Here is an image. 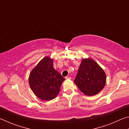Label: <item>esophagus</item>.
<instances>
[{"label":"esophagus","mask_w":129,"mask_h":129,"mask_svg":"<svg viewBox=\"0 0 129 129\" xmlns=\"http://www.w3.org/2000/svg\"><path fill=\"white\" fill-rule=\"evenodd\" d=\"M65 78H66V79H71V77H70V76H67Z\"/></svg>","instance_id":"1"}]
</instances>
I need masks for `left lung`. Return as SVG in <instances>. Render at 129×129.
Masks as SVG:
<instances>
[{
    "label": "left lung",
    "instance_id": "left-lung-1",
    "mask_svg": "<svg viewBox=\"0 0 129 129\" xmlns=\"http://www.w3.org/2000/svg\"><path fill=\"white\" fill-rule=\"evenodd\" d=\"M74 81L84 94L94 95L104 88L106 76L102 68L92 58H83Z\"/></svg>",
    "mask_w": 129,
    "mask_h": 129
}]
</instances>
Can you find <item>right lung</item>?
I'll return each instance as SVG.
<instances>
[{"label": "right lung", "instance_id": "1", "mask_svg": "<svg viewBox=\"0 0 129 129\" xmlns=\"http://www.w3.org/2000/svg\"><path fill=\"white\" fill-rule=\"evenodd\" d=\"M53 59L46 56L32 70L29 85L37 97L44 101L55 99L65 80L53 68Z\"/></svg>", "mask_w": 129, "mask_h": 129}]
</instances>
